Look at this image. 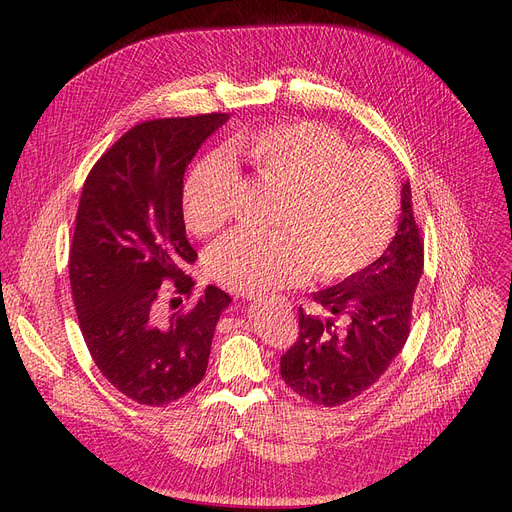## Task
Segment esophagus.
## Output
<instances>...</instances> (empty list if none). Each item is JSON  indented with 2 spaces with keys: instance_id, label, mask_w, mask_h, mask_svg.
<instances>
[{
  "instance_id": "1",
  "label": "esophagus",
  "mask_w": 512,
  "mask_h": 512,
  "mask_svg": "<svg viewBox=\"0 0 512 512\" xmlns=\"http://www.w3.org/2000/svg\"><path fill=\"white\" fill-rule=\"evenodd\" d=\"M251 301H255V303H274V301H280V303H284V299H267V297H251Z\"/></svg>"
}]
</instances>
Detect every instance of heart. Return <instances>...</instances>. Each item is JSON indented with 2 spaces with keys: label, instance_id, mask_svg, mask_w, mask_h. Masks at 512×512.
I'll use <instances>...</instances> for the list:
<instances>
[{
  "label": "heart",
  "instance_id": "1",
  "mask_svg": "<svg viewBox=\"0 0 512 512\" xmlns=\"http://www.w3.org/2000/svg\"><path fill=\"white\" fill-rule=\"evenodd\" d=\"M284 195L276 232L236 230L209 253L222 286L259 294L301 282L311 270L324 282L357 274L382 253L398 211L390 161L351 149L342 134L315 122H292L236 134L228 145ZM240 176L224 153L201 157L182 186L184 222L195 234L220 230L236 211Z\"/></svg>",
  "mask_w": 512,
  "mask_h": 512
}]
</instances>
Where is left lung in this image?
<instances>
[{
    "label": "left lung",
    "instance_id": "obj_1",
    "mask_svg": "<svg viewBox=\"0 0 512 512\" xmlns=\"http://www.w3.org/2000/svg\"><path fill=\"white\" fill-rule=\"evenodd\" d=\"M400 222L382 257L313 301L348 326L299 309V338L280 359L284 382L313 405L340 407L380 380L407 342L423 242L413 215L411 184H402Z\"/></svg>",
    "mask_w": 512,
    "mask_h": 512
}]
</instances>
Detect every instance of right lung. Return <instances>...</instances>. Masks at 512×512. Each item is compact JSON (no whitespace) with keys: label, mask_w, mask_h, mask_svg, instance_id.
<instances>
[{"label":"right lung","mask_w":512,"mask_h":512,"mask_svg":"<svg viewBox=\"0 0 512 512\" xmlns=\"http://www.w3.org/2000/svg\"><path fill=\"white\" fill-rule=\"evenodd\" d=\"M228 118L132 126L97 159L80 193L70 249L80 332L105 380L139 405H170L203 380L215 326L232 301L207 286L193 309L168 319L157 309L166 280L180 297L193 292L186 270L197 251L186 238L182 178Z\"/></svg>","instance_id":"obj_1"}]
</instances>
